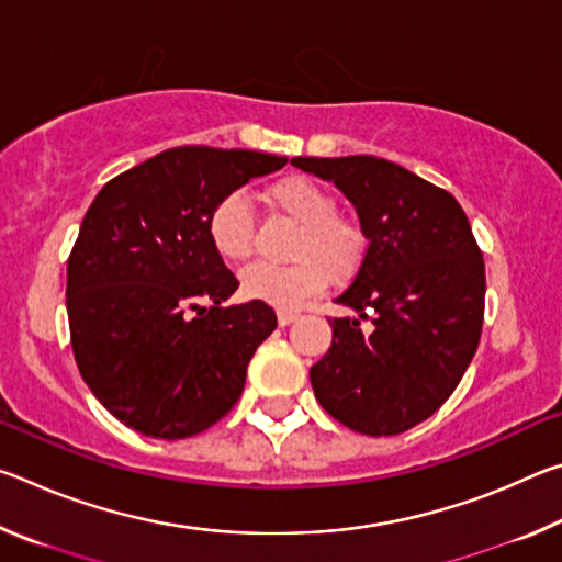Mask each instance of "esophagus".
<instances>
[{
    "instance_id": "obj_1",
    "label": "esophagus",
    "mask_w": 562,
    "mask_h": 562,
    "mask_svg": "<svg viewBox=\"0 0 562 562\" xmlns=\"http://www.w3.org/2000/svg\"><path fill=\"white\" fill-rule=\"evenodd\" d=\"M300 315L297 312H290V310H280L278 312V322H280V327H288V325H292L294 319H297Z\"/></svg>"
}]
</instances>
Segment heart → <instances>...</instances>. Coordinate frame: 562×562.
Returning a JSON list of instances; mask_svg holds the SVG:
<instances>
[{
  "label": "heart",
  "instance_id": "1",
  "mask_svg": "<svg viewBox=\"0 0 562 562\" xmlns=\"http://www.w3.org/2000/svg\"><path fill=\"white\" fill-rule=\"evenodd\" d=\"M265 203L292 223L297 233L288 247L290 265L258 262L240 274V294L272 307H297L327 282L347 284L364 268L367 227L357 217L337 213V198L310 176H284L265 188ZM205 235L223 262H243L252 252L255 221L240 193L217 201L205 221Z\"/></svg>",
  "mask_w": 562,
  "mask_h": 562
}]
</instances>
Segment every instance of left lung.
<instances>
[{
  "instance_id": "left-lung-1",
  "label": "left lung",
  "mask_w": 562,
  "mask_h": 562,
  "mask_svg": "<svg viewBox=\"0 0 562 562\" xmlns=\"http://www.w3.org/2000/svg\"><path fill=\"white\" fill-rule=\"evenodd\" d=\"M331 180L367 227L364 268L329 319L331 347L310 369L317 402L347 429L394 436L453 394L475 355L486 268L451 193L376 156L292 158Z\"/></svg>"
}]
</instances>
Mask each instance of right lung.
<instances>
[{
  "mask_svg": "<svg viewBox=\"0 0 562 562\" xmlns=\"http://www.w3.org/2000/svg\"><path fill=\"white\" fill-rule=\"evenodd\" d=\"M284 164L178 146L93 198L66 268L71 349L93 396L128 429L188 439L240 398L278 315L258 300L225 307L240 282L213 252L205 221L223 195Z\"/></svg>",
  "mask_w": 562,
  "mask_h": 562,
  "instance_id": "1",
  "label": "right lung"
}]
</instances>
